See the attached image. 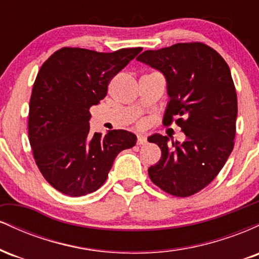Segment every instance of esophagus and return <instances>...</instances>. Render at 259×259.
Masks as SVG:
<instances>
[{
	"label": "esophagus",
	"mask_w": 259,
	"mask_h": 259,
	"mask_svg": "<svg viewBox=\"0 0 259 259\" xmlns=\"http://www.w3.org/2000/svg\"><path fill=\"white\" fill-rule=\"evenodd\" d=\"M147 138L145 135H139L138 136V144L139 145H146Z\"/></svg>",
	"instance_id": "obj_1"
}]
</instances>
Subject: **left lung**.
I'll return each instance as SVG.
<instances>
[{
    "mask_svg": "<svg viewBox=\"0 0 259 259\" xmlns=\"http://www.w3.org/2000/svg\"><path fill=\"white\" fill-rule=\"evenodd\" d=\"M136 59L164 75L169 102L163 123L175 119L185 134L183 142L159 134L148 138L162 151L148 175L168 194L194 195L218 175L234 148L237 97L230 68L201 42L150 50Z\"/></svg>",
    "mask_w": 259,
    "mask_h": 259,
    "instance_id": "8db88e82",
    "label": "left lung"
}]
</instances>
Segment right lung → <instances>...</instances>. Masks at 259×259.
Masks as SVG:
<instances>
[{"mask_svg":"<svg viewBox=\"0 0 259 259\" xmlns=\"http://www.w3.org/2000/svg\"><path fill=\"white\" fill-rule=\"evenodd\" d=\"M141 47L112 53L64 47L37 73L29 106V141L41 174L62 194L79 197L105 184L118 153L135 146V134L90 133V108Z\"/></svg>","mask_w":259,"mask_h":259,"instance_id":"add662e5","label":"right lung"}]
</instances>
